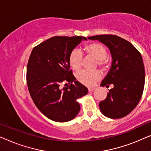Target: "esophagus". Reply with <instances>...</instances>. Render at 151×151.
Segmentation results:
<instances>
[{
	"instance_id": "obj_1",
	"label": "esophagus",
	"mask_w": 151,
	"mask_h": 151,
	"mask_svg": "<svg viewBox=\"0 0 151 151\" xmlns=\"http://www.w3.org/2000/svg\"><path fill=\"white\" fill-rule=\"evenodd\" d=\"M95 90V88H88L89 92H93Z\"/></svg>"
}]
</instances>
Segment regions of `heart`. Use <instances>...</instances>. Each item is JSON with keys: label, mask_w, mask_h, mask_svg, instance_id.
Segmentation results:
<instances>
[{"label": "heart", "mask_w": 151, "mask_h": 151, "mask_svg": "<svg viewBox=\"0 0 151 151\" xmlns=\"http://www.w3.org/2000/svg\"><path fill=\"white\" fill-rule=\"evenodd\" d=\"M84 51L98 60V64L101 68L105 69L108 66V61L106 58L107 50L102 44L97 42L86 44L84 46ZM82 60L83 55L79 50L74 49L70 54L69 63L75 70H78L81 68ZM101 77L102 73L99 70L93 72L82 70L76 75V78L78 81L87 86H94Z\"/></svg>", "instance_id": "heart-1"}]
</instances>
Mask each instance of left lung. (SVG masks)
Masks as SVG:
<instances>
[{"instance_id": "1", "label": "left lung", "mask_w": 151, "mask_h": 151, "mask_svg": "<svg viewBox=\"0 0 151 151\" xmlns=\"http://www.w3.org/2000/svg\"><path fill=\"white\" fill-rule=\"evenodd\" d=\"M88 38L107 46L111 55L110 70L101 86L113 84L114 88L100 102L101 113L112 119L124 117L135 109L143 93L145 70L142 55L130 42L117 35H99Z\"/></svg>"}]
</instances>
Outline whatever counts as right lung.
I'll return each instance as SVG.
<instances>
[{
    "mask_svg": "<svg viewBox=\"0 0 151 151\" xmlns=\"http://www.w3.org/2000/svg\"><path fill=\"white\" fill-rule=\"evenodd\" d=\"M82 40L87 38L55 36L35 46L29 57L27 81L31 99L44 116L55 122L75 118L81 108L77 100L88 92L70 70V54ZM63 80L70 86L61 88Z\"/></svg>",
    "mask_w": 151,
    "mask_h": 151,
    "instance_id": "obj_1",
    "label": "right lung"
}]
</instances>
